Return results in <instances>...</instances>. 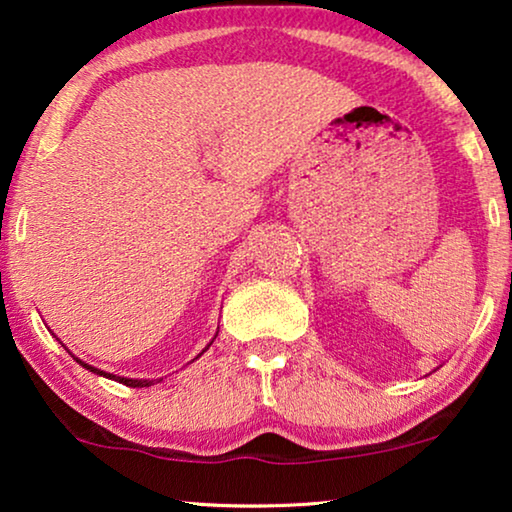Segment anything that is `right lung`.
<instances>
[{"instance_id":"obj_1","label":"right lung","mask_w":512,"mask_h":512,"mask_svg":"<svg viewBox=\"0 0 512 512\" xmlns=\"http://www.w3.org/2000/svg\"><path fill=\"white\" fill-rule=\"evenodd\" d=\"M78 360V358H76ZM80 365H83L85 369H90V372H94V374H99V376H106V379H113V381H120V383H124V385H129V388H147V385H152L154 381H147V379H124V376H115V374H106V372H101V369H96V367H92V365H85L83 360H78ZM161 381V379H159Z\"/></svg>"}]
</instances>
